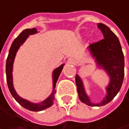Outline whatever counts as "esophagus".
<instances>
[{
	"label": "esophagus",
	"mask_w": 129,
	"mask_h": 129,
	"mask_svg": "<svg viewBox=\"0 0 129 129\" xmlns=\"http://www.w3.org/2000/svg\"><path fill=\"white\" fill-rule=\"evenodd\" d=\"M68 63H70V64H75L76 63V60L74 59V58H69L68 59Z\"/></svg>",
	"instance_id": "esophagus-1"
}]
</instances>
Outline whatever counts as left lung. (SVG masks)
I'll return each mask as SVG.
<instances>
[{"label":"left lung","mask_w":129,"mask_h":129,"mask_svg":"<svg viewBox=\"0 0 129 129\" xmlns=\"http://www.w3.org/2000/svg\"><path fill=\"white\" fill-rule=\"evenodd\" d=\"M97 25L98 28L102 31L104 39L90 44L89 48L92 57L95 58L98 66L103 68L110 75L111 81L107 87L106 97L99 104L91 102L84 92L81 78L78 75L75 77L80 100L84 104L92 107L103 106L116 96L123 82L125 66L124 55L117 37L105 24L99 23Z\"/></svg>","instance_id":"left-lung-1"}]
</instances>
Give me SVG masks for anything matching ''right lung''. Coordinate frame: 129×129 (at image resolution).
<instances>
[{"instance_id":"obj_1","label":"right lung","mask_w":129,"mask_h":129,"mask_svg":"<svg viewBox=\"0 0 129 129\" xmlns=\"http://www.w3.org/2000/svg\"><path fill=\"white\" fill-rule=\"evenodd\" d=\"M37 29L36 28H32V29H26L24 30L17 38H15V40L13 41V44L10 48V51H9V54L7 59V63H6V75H7V85H8V88L10 90V93L12 94L13 98L24 108L32 111H42L44 109H46L49 107H51L53 105V101L54 100V94L56 90H54L55 87H56V83L57 81L62 72V69L63 68L64 65H61L60 66H59L58 68H57L54 72H53V92L51 93V95L47 99H45L44 102L39 103V104H34L32 102H30L22 98H21L20 96H18L17 95V93L15 92V91L14 90L13 85V76H12V72H13V64L14 59H15V56L16 54V52L18 51V49L19 48V47L21 46V45L23 44V42L26 40V39L28 37L29 35H32L36 34Z\"/></svg>"}]
</instances>
